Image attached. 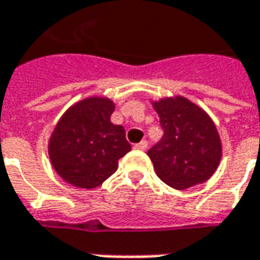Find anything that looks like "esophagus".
<instances>
[{"instance_id": "1", "label": "esophagus", "mask_w": 260, "mask_h": 260, "mask_svg": "<svg viewBox=\"0 0 260 260\" xmlns=\"http://www.w3.org/2000/svg\"><path fill=\"white\" fill-rule=\"evenodd\" d=\"M134 148H136V150H141V151L147 150V141L143 140L141 143H139V144H136V146H134Z\"/></svg>"}]
</instances>
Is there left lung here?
<instances>
[{"instance_id":"left-lung-1","label":"left lung","mask_w":260,"mask_h":260,"mask_svg":"<svg viewBox=\"0 0 260 260\" xmlns=\"http://www.w3.org/2000/svg\"><path fill=\"white\" fill-rule=\"evenodd\" d=\"M164 136L147 151L161 181L187 189L208 181L222 158V141L214 120L184 96L151 100Z\"/></svg>"}]
</instances>
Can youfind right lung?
<instances>
[{
    "label": "right lung",
    "instance_id": "right-lung-1",
    "mask_svg": "<svg viewBox=\"0 0 260 260\" xmlns=\"http://www.w3.org/2000/svg\"><path fill=\"white\" fill-rule=\"evenodd\" d=\"M114 107L109 98L90 96L73 103L58 120L48 154L63 181L86 189L99 187L132 150L124 127L110 121Z\"/></svg>",
    "mask_w": 260,
    "mask_h": 260
}]
</instances>
